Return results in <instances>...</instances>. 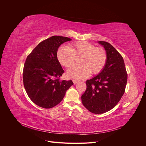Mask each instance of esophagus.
Returning <instances> with one entry per match:
<instances>
[{
	"mask_svg": "<svg viewBox=\"0 0 146 146\" xmlns=\"http://www.w3.org/2000/svg\"><path fill=\"white\" fill-rule=\"evenodd\" d=\"M72 82H73V83H74V85H76V84H77V83L78 82V80H76V79H73V80H72Z\"/></svg>",
	"mask_w": 146,
	"mask_h": 146,
	"instance_id": "1",
	"label": "esophagus"
}]
</instances>
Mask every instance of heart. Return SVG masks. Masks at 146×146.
I'll use <instances>...</instances> for the list:
<instances>
[{"mask_svg": "<svg viewBox=\"0 0 146 146\" xmlns=\"http://www.w3.org/2000/svg\"><path fill=\"white\" fill-rule=\"evenodd\" d=\"M56 56L61 65L66 68L74 63L76 57L80 56L78 60L80 64L72 66L67 72L68 77L76 80L85 78L90 73L99 74L107 61V52L104 48L86 41H77L69 47H61L57 50Z\"/></svg>", "mask_w": 146, "mask_h": 146, "instance_id": "obj_1", "label": "heart"}]
</instances>
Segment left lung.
I'll list each match as a JSON object with an SVG mask.
<instances>
[{
    "label": "left lung",
    "mask_w": 146,
    "mask_h": 146,
    "mask_svg": "<svg viewBox=\"0 0 146 146\" xmlns=\"http://www.w3.org/2000/svg\"><path fill=\"white\" fill-rule=\"evenodd\" d=\"M107 54V61L100 73L86 82V90L82 96V104L94 114L110 111L124 94L127 73L121 55L110 43L99 41Z\"/></svg>",
    "instance_id": "8db88e82"
}]
</instances>
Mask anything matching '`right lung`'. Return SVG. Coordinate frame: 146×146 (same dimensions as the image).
<instances>
[{"label":"right lung","instance_id":"right-lung-1","mask_svg":"<svg viewBox=\"0 0 146 146\" xmlns=\"http://www.w3.org/2000/svg\"><path fill=\"white\" fill-rule=\"evenodd\" d=\"M68 37L53 36L41 41L27 56L24 66L23 83L29 98L44 108H51L63 100L73 85L60 80L64 70L57 59V50Z\"/></svg>","mask_w":146,"mask_h":146}]
</instances>
